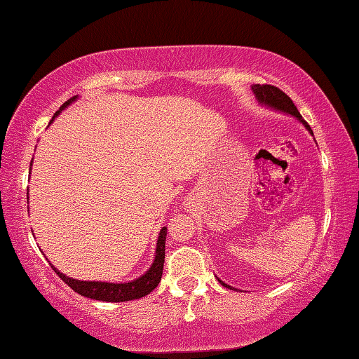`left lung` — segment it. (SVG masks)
<instances>
[{
  "instance_id": "1",
  "label": "left lung",
  "mask_w": 359,
  "mask_h": 359,
  "mask_svg": "<svg viewBox=\"0 0 359 359\" xmlns=\"http://www.w3.org/2000/svg\"><path fill=\"white\" fill-rule=\"evenodd\" d=\"M251 88H253L256 98H258L261 103H264L267 106H272V108L280 109L283 112H288V114L295 116L299 122H303L304 127H306L308 130L313 133L311 127L308 126L306 121H303L302 114H299V112H298L295 103H293V101L290 100V96H288L287 93H283L280 88L274 87V85H259V83L258 85H253V87H251ZM219 282H221L224 287H229L227 283H224L222 280H219ZM229 288H231V287H229Z\"/></svg>"
}]
</instances>
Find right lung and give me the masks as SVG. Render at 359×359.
Segmentation results:
<instances>
[{"mask_svg":"<svg viewBox=\"0 0 359 359\" xmlns=\"http://www.w3.org/2000/svg\"><path fill=\"white\" fill-rule=\"evenodd\" d=\"M76 100V96H72L71 100H67L64 103L60 111L66 108L67 104H71ZM57 111V112H60ZM57 112L55 116H57ZM165 233L168 229L163 227L158 237L156 245V258L153 261V266L147 271L145 276H142L140 279L128 282V283H109V282H85V280H76L71 277L61 274L56 267H53L57 276L61 277V280L67 283L74 292H77L79 295L100 299V302H128V299H137L148 295L149 292H153L158 287V283L161 282L163 277V267H164V250H165Z\"/></svg>","mask_w":359,"mask_h":359,"instance_id":"right-lung-1","label":"right lung"}]
</instances>
